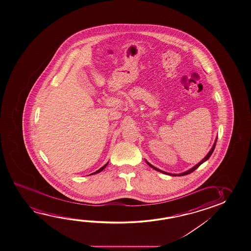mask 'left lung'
<instances>
[{"instance_id":"1","label":"left lung","mask_w":251,"mask_h":251,"mask_svg":"<svg viewBox=\"0 0 251 251\" xmlns=\"http://www.w3.org/2000/svg\"><path fill=\"white\" fill-rule=\"evenodd\" d=\"M217 141H218V138H216V141H215L214 142V145H213V147H212V149H211V151H210V152L208 153V154L207 155H206V156L203 158V160L200 161V163L197 164L196 166H194V167H193V168H191V169H190V170H188V171L185 172V173H182V174L175 175V174H170V173H167V172L161 171V170H160V169H158V168H156V167H153V166H152V165H151V164L150 163H149L148 161H147V163L149 164V166L152 167L153 169H154V170L160 172V173H162V174H164V175H171V176H177V175H178V176H184V175H189V174H191V173H193V171H195L197 168L200 167L201 164H203V162H204V161H206V160H207L208 159H209V158L211 157V154H212V153H213V151H214L215 147H216V143H217Z\"/></svg>"}]
</instances>
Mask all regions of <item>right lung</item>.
<instances>
[{
    "instance_id": "add662e5",
    "label": "right lung",
    "mask_w": 251,
    "mask_h": 251,
    "mask_svg": "<svg viewBox=\"0 0 251 251\" xmlns=\"http://www.w3.org/2000/svg\"><path fill=\"white\" fill-rule=\"evenodd\" d=\"M108 163H109V162H108ZM108 163H106L105 165H104V166H103V167H101V168H100V169H99V170H98V171L95 172V173H93V174H91V175H96V174H98V173H99V172H102V170H103V169H104V168H105V167H107V165H108Z\"/></svg>"
}]
</instances>
